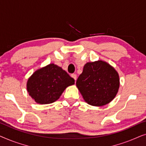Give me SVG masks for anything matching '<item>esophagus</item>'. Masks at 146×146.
<instances>
[{"instance_id": "obj_1", "label": "esophagus", "mask_w": 146, "mask_h": 146, "mask_svg": "<svg viewBox=\"0 0 146 146\" xmlns=\"http://www.w3.org/2000/svg\"><path fill=\"white\" fill-rule=\"evenodd\" d=\"M71 77L73 78L75 80V81H76V79H77V76H76V74H71Z\"/></svg>"}]
</instances>
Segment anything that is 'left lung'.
Segmentation results:
<instances>
[{
  "label": "left lung",
  "instance_id": "8db88e82",
  "mask_svg": "<svg viewBox=\"0 0 146 146\" xmlns=\"http://www.w3.org/2000/svg\"><path fill=\"white\" fill-rule=\"evenodd\" d=\"M76 86L88 104L101 106L115 98L119 86V75L105 62H88L78 78Z\"/></svg>",
  "mask_w": 146,
  "mask_h": 146
}]
</instances>
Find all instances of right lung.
<instances>
[{
	"label": "right lung",
	"instance_id": "1",
	"mask_svg": "<svg viewBox=\"0 0 146 146\" xmlns=\"http://www.w3.org/2000/svg\"><path fill=\"white\" fill-rule=\"evenodd\" d=\"M74 79L57 65L50 64L36 71L27 82V90L36 102L51 104L59 98Z\"/></svg>",
	"mask_w": 146,
	"mask_h": 146
}]
</instances>
